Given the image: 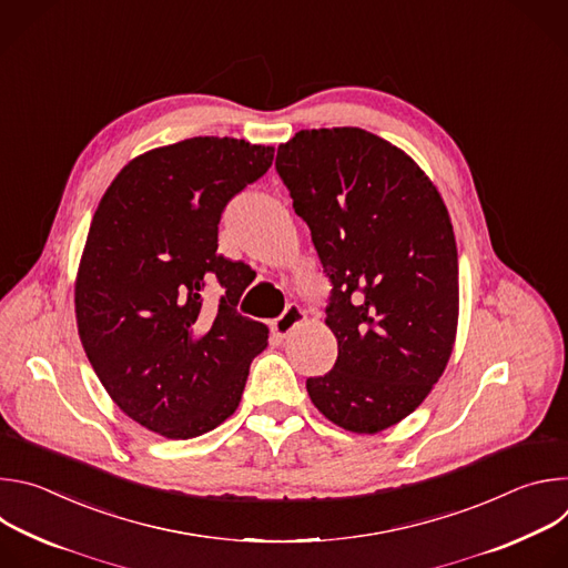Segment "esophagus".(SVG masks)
I'll list each match as a JSON object with an SVG mask.
<instances>
[{"label":"esophagus","mask_w":568,"mask_h":568,"mask_svg":"<svg viewBox=\"0 0 568 568\" xmlns=\"http://www.w3.org/2000/svg\"><path fill=\"white\" fill-rule=\"evenodd\" d=\"M303 318H305V312L298 305H287V310L272 323V331L276 337L285 339L301 326Z\"/></svg>","instance_id":"34e87169"}]
</instances>
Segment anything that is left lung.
<instances>
[{
	"mask_svg": "<svg viewBox=\"0 0 568 568\" xmlns=\"http://www.w3.org/2000/svg\"><path fill=\"white\" fill-rule=\"evenodd\" d=\"M276 171L333 281L335 368L305 382L353 434L414 414L445 373L458 328V252L447 206L416 161L362 128L301 130Z\"/></svg>",
	"mask_w": 568,
	"mask_h": 568,
	"instance_id": "8db88e82",
	"label": "left lung"
}]
</instances>
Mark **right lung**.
Instances as JSON below:
<instances>
[{"instance_id":"add662e5","label":"right lung","mask_w":568,"mask_h":568,"mask_svg":"<svg viewBox=\"0 0 568 568\" xmlns=\"http://www.w3.org/2000/svg\"><path fill=\"white\" fill-rule=\"evenodd\" d=\"M274 145L193 136L152 148L121 169L94 213L73 305L85 355L116 407L171 440L222 425L237 409L265 323L233 305L240 263L217 254L226 202L263 178ZM225 296L201 307L206 280Z\"/></svg>"}]
</instances>
